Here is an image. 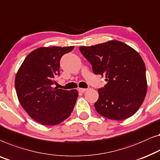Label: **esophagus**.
I'll return each instance as SVG.
<instances>
[{
	"label": "esophagus",
	"mask_w": 160,
	"mask_h": 160,
	"mask_svg": "<svg viewBox=\"0 0 160 160\" xmlns=\"http://www.w3.org/2000/svg\"><path fill=\"white\" fill-rule=\"evenodd\" d=\"M78 92H82V93H84L86 91H87V89H84V88H78Z\"/></svg>",
	"instance_id": "1"
}]
</instances>
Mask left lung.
Returning a JSON list of instances; mask_svg holds the SVG:
<instances>
[{
	"mask_svg": "<svg viewBox=\"0 0 160 160\" xmlns=\"http://www.w3.org/2000/svg\"><path fill=\"white\" fill-rule=\"evenodd\" d=\"M79 50L92 64L94 73L105 76L108 82L98 89L99 98L94 103L97 112L115 120L135 114L147 92L145 64L138 52L118 40L82 46Z\"/></svg>",
	"mask_w": 160,
	"mask_h": 160,
	"instance_id": "obj_1",
	"label": "left lung"
}]
</instances>
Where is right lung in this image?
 Here are the masks:
<instances>
[{
	"instance_id": "add662e5",
	"label": "right lung",
	"mask_w": 160,
	"mask_h": 160,
	"mask_svg": "<svg viewBox=\"0 0 160 160\" xmlns=\"http://www.w3.org/2000/svg\"><path fill=\"white\" fill-rule=\"evenodd\" d=\"M74 47H41L31 52L18 68L15 88L18 101L30 117L45 126H55L70 116L76 89L53 88L59 75L60 60Z\"/></svg>"
}]
</instances>
